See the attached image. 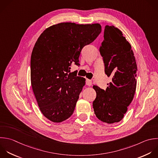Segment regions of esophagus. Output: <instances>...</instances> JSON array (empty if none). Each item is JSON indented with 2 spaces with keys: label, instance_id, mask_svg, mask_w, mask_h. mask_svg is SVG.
I'll use <instances>...</instances> for the list:
<instances>
[{
  "label": "esophagus",
  "instance_id": "esophagus-1",
  "mask_svg": "<svg viewBox=\"0 0 158 158\" xmlns=\"http://www.w3.org/2000/svg\"><path fill=\"white\" fill-rule=\"evenodd\" d=\"M86 85H88V86H91V85H92V81L91 80H88V79H86Z\"/></svg>",
  "mask_w": 158,
  "mask_h": 158
}]
</instances>
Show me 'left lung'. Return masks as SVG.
<instances>
[{
  "label": "left lung",
  "instance_id": "obj_1",
  "mask_svg": "<svg viewBox=\"0 0 158 158\" xmlns=\"http://www.w3.org/2000/svg\"><path fill=\"white\" fill-rule=\"evenodd\" d=\"M104 39L99 51L103 57L105 73L112 81L107 83L106 90L93 85L96 97L93 106L98 119L114 123L123 118L133 99L137 66L131 46L119 29L106 25Z\"/></svg>",
  "mask_w": 158,
  "mask_h": 158
}]
</instances>
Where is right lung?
I'll return each instance as SVG.
<instances>
[{"label": "right lung", "mask_w": 158, "mask_h": 158, "mask_svg": "<svg viewBox=\"0 0 158 158\" xmlns=\"http://www.w3.org/2000/svg\"><path fill=\"white\" fill-rule=\"evenodd\" d=\"M101 32L99 23L64 22L38 38L31 57V83L40 109L49 120L62 122L73 113L86 80L70 72L71 65H79L82 49Z\"/></svg>", "instance_id": "obj_1"}]
</instances>
